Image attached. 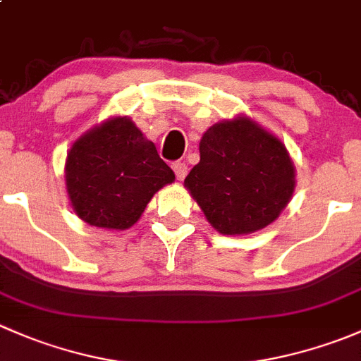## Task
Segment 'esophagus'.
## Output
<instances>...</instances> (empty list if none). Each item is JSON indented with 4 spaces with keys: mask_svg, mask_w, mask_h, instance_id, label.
<instances>
[{
    "mask_svg": "<svg viewBox=\"0 0 361 361\" xmlns=\"http://www.w3.org/2000/svg\"><path fill=\"white\" fill-rule=\"evenodd\" d=\"M173 169H174V174H176V178L178 180H183L185 176H187V173H188V167L185 166L183 162H174L173 164Z\"/></svg>",
    "mask_w": 361,
    "mask_h": 361,
    "instance_id": "34e87169",
    "label": "esophagus"
}]
</instances>
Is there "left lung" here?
Here are the masks:
<instances>
[{
  "label": "left lung",
  "instance_id": "obj_1",
  "mask_svg": "<svg viewBox=\"0 0 361 361\" xmlns=\"http://www.w3.org/2000/svg\"><path fill=\"white\" fill-rule=\"evenodd\" d=\"M199 154L185 188L220 234L262 231L292 201L293 160L285 143L250 116L211 126L202 134Z\"/></svg>",
  "mask_w": 361,
  "mask_h": 361
}]
</instances>
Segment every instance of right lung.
<instances>
[{"mask_svg": "<svg viewBox=\"0 0 361 361\" xmlns=\"http://www.w3.org/2000/svg\"><path fill=\"white\" fill-rule=\"evenodd\" d=\"M66 192L80 220L126 231L174 173L129 116H111L83 133L64 164Z\"/></svg>", "mask_w": 361, "mask_h": 361, "instance_id": "1", "label": "right lung"}]
</instances>
